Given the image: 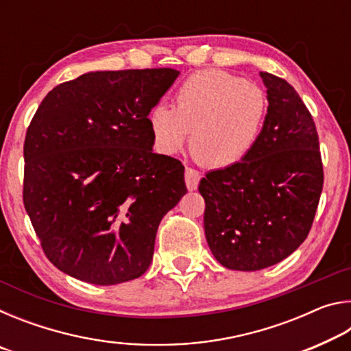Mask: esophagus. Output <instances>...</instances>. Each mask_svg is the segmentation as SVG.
Returning a JSON list of instances; mask_svg holds the SVG:
<instances>
[{
  "label": "esophagus",
  "mask_w": 351,
  "mask_h": 351,
  "mask_svg": "<svg viewBox=\"0 0 351 351\" xmlns=\"http://www.w3.org/2000/svg\"><path fill=\"white\" fill-rule=\"evenodd\" d=\"M184 180H186V186L189 190H197L201 180V173L198 170L186 167V171H184Z\"/></svg>",
  "instance_id": "1"
}]
</instances>
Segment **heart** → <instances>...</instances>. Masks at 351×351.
<instances>
[{"label": "heart", "instance_id": "b5f03b06", "mask_svg": "<svg viewBox=\"0 0 351 351\" xmlns=\"http://www.w3.org/2000/svg\"><path fill=\"white\" fill-rule=\"evenodd\" d=\"M268 97L255 83L221 69H203L184 80L175 94V108L158 104L148 112L153 145L173 156L192 132V150L213 169L240 164L263 133Z\"/></svg>", "mask_w": 351, "mask_h": 351}]
</instances>
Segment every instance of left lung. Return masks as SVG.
I'll use <instances>...</instances> for the list:
<instances>
[{"label": "left lung", "mask_w": 351, "mask_h": 351, "mask_svg": "<svg viewBox=\"0 0 351 351\" xmlns=\"http://www.w3.org/2000/svg\"><path fill=\"white\" fill-rule=\"evenodd\" d=\"M268 116L245 161L199 181L204 232L224 268L265 269L293 254L310 232L324 186L319 136L310 111L280 77L260 73Z\"/></svg>", "instance_id": "8db88e82"}]
</instances>
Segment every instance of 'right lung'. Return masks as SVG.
I'll return each instance as SVG.
<instances>
[{"label": "right lung", "instance_id": "add662e5", "mask_svg": "<svg viewBox=\"0 0 351 351\" xmlns=\"http://www.w3.org/2000/svg\"><path fill=\"white\" fill-rule=\"evenodd\" d=\"M180 71L86 73L40 104L25 139L23 201L46 257L93 285L141 277L158 226L187 189L184 165L153 153L147 117Z\"/></svg>", "mask_w": 351, "mask_h": 351}]
</instances>
